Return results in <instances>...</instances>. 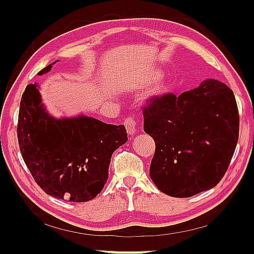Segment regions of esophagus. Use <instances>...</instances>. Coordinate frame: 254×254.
Listing matches in <instances>:
<instances>
[{"mask_svg":"<svg viewBox=\"0 0 254 254\" xmlns=\"http://www.w3.org/2000/svg\"><path fill=\"white\" fill-rule=\"evenodd\" d=\"M124 125L127 129V132L129 135H134L135 133V126H136V122L132 118H127L124 122Z\"/></svg>","mask_w":254,"mask_h":254,"instance_id":"esophagus-1","label":"esophagus"}]
</instances>
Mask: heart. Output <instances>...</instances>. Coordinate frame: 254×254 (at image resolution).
I'll list each match as a JSON object with an SVG mask.
<instances>
[{
    "label": "heart",
    "instance_id": "1",
    "mask_svg": "<svg viewBox=\"0 0 254 254\" xmlns=\"http://www.w3.org/2000/svg\"><path fill=\"white\" fill-rule=\"evenodd\" d=\"M159 74L155 75V77H153V79H156L159 77ZM168 90V84L165 82V81H160L158 82L155 87H153L150 91L148 95L150 96H156V95H160V94H163L165 93V92Z\"/></svg>",
    "mask_w": 254,
    "mask_h": 254
}]
</instances>
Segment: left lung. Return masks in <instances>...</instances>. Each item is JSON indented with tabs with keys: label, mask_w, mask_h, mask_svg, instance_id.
I'll list each match as a JSON object with an SVG mask.
<instances>
[{
	"label": "left lung",
	"mask_w": 254,
	"mask_h": 254,
	"mask_svg": "<svg viewBox=\"0 0 254 254\" xmlns=\"http://www.w3.org/2000/svg\"><path fill=\"white\" fill-rule=\"evenodd\" d=\"M144 131L156 143L149 176L168 196L186 198L216 187L236 148L240 114L233 91L209 79L179 96L152 97Z\"/></svg>",
	"instance_id": "1"
}]
</instances>
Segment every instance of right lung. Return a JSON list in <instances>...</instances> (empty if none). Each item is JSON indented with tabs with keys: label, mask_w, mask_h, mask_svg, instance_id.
I'll use <instances>...</instances> for the list:
<instances>
[{
	"label": "right lung",
	"mask_w": 254,
	"mask_h": 254,
	"mask_svg": "<svg viewBox=\"0 0 254 254\" xmlns=\"http://www.w3.org/2000/svg\"><path fill=\"white\" fill-rule=\"evenodd\" d=\"M52 64L38 74L48 73ZM17 132L22 158L38 186L48 195L73 202L92 200L101 193L112 153L128 140L124 125L83 115L52 118L36 83L22 95Z\"/></svg>",
	"instance_id": "add662e5"
}]
</instances>
